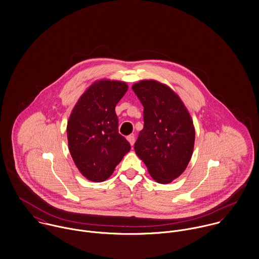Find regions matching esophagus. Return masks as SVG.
<instances>
[{"instance_id":"esophagus-1","label":"esophagus","mask_w":259,"mask_h":259,"mask_svg":"<svg viewBox=\"0 0 259 259\" xmlns=\"http://www.w3.org/2000/svg\"><path fill=\"white\" fill-rule=\"evenodd\" d=\"M126 140L130 142V144H131L132 146H134V144H135V142H136V138H135L134 135L127 136V137H126Z\"/></svg>"}]
</instances>
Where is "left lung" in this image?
<instances>
[{
  "instance_id": "left-lung-1",
  "label": "left lung",
  "mask_w": 259,
  "mask_h": 259,
  "mask_svg": "<svg viewBox=\"0 0 259 259\" xmlns=\"http://www.w3.org/2000/svg\"><path fill=\"white\" fill-rule=\"evenodd\" d=\"M144 106V128L135 144L136 154L150 175L166 184L187 167L194 146L192 119L180 98L166 85L144 80L133 85Z\"/></svg>"
}]
</instances>
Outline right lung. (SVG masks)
Wrapping results in <instances>:
<instances>
[{
  "instance_id": "add662e5",
  "label": "right lung",
  "mask_w": 259,
  "mask_h": 259,
  "mask_svg": "<svg viewBox=\"0 0 259 259\" xmlns=\"http://www.w3.org/2000/svg\"><path fill=\"white\" fill-rule=\"evenodd\" d=\"M126 91L123 82H95L80 97L69 118L71 156L79 171L91 181L106 180L131 150L130 143L118 133L115 113V106Z\"/></svg>"
}]
</instances>
